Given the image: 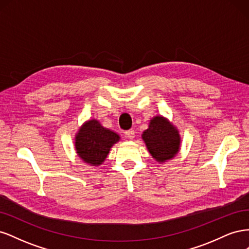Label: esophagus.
Masks as SVG:
<instances>
[{
    "instance_id": "esophagus-1",
    "label": "esophagus",
    "mask_w": 249,
    "mask_h": 249,
    "mask_svg": "<svg viewBox=\"0 0 249 249\" xmlns=\"http://www.w3.org/2000/svg\"><path fill=\"white\" fill-rule=\"evenodd\" d=\"M125 137L129 138V139H134L135 137V131L134 130H129V131H125Z\"/></svg>"
}]
</instances>
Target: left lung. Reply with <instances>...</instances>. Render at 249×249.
<instances>
[{
    "mask_svg": "<svg viewBox=\"0 0 249 249\" xmlns=\"http://www.w3.org/2000/svg\"><path fill=\"white\" fill-rule=\"evenodd\" d=\"M142 139L149 154L159 163L175 158L180 146L178 129L163 116H155L150 119L148 129L142 134Z\"/></svg>",
    "mask_w": 249,
    "mask_h": 249,
    "instance_id": "left-lung-1",
    "label": "left lung"
}]
</instances>
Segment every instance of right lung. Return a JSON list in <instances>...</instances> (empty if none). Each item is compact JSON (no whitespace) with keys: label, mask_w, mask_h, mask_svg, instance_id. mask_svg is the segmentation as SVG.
I'll return each mask as SVG.
<instances>
[{"label":"right lung","mask_w":249,"mask_h":249,"mask_svg":"<svg viewBox=\"0 0 249 249\" xmlns=\"http://www.w3.org/2000/svg\"><path fill=\"white\" fill-rule=\"evenodd\" d=\"M119 139L118 134L104 127L96 119H91L80 127L74 145L83 161L91 166H99L106 160L110 148Z\"/></svg>","instance_id":"1"}]
</instances>
